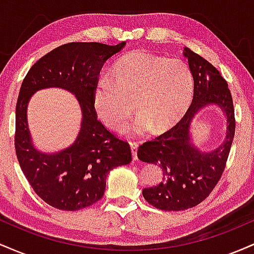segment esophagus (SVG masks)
I'll use <instances>...</instances> for the list:
<instances>
[{
	"instance_id": "obj_1",
	"label": "esophagus",
	"mask_w": 254,
	"mask_h": 254,
	"mask_svg": "<svg viewBox=\"0 0 254 254\" xmlns=\"http://www.w3.org/2000/svg\"><path fill=\"white\" fill-rule=\"evenodd\" d=\"M130 147L133 160H137V148H138V144H137V142H130Z\"/></svg>"
}]
</instances>
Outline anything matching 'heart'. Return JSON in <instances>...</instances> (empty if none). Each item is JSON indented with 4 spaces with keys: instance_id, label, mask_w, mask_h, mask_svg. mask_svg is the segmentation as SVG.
<instances>
[{
    "instance_id": "heart-1",
    "label": "heart",
    "mask_w": 254,
    "mask_h": 254,
    "mask_svg": "<svg viewBox=\"0 0 254 254\" xmlns=\"http://www.w3.org/2000/svg\"><path fill=\"white\" fill-rule=\"evenodd\" d=\"M111 81L100 78L93 89V109L110 129L130 127L136 135L170 129L190 106L194 81L190 66L180 58H164L143 50L131 51L113 64Z\"/></svg>"
}]
</instances>
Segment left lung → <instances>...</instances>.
<instances>
[{"label":"left lung","mask_w":254,"mask_h":254,"mask_svg":"<svg viewBox=\"0 0 254 254\" xmlns=\"http://www.w3.org/2000/svg\"><path fill=\"white\" fill-rule=\"evenodd\" d=\"M184 56L194 81L190 107L173 127L137 150L141 161L162 168L164 180L142 193L148 203L165 211L193 208L211 193L222 177L235 133L234 106L227 81L210 62L191 49H184ZM210 103H216L226 113L227 135L217 150L203 153L190 144V125L197 111Z\"/></svg>","instance_id":"obj_1"}]
</instances>
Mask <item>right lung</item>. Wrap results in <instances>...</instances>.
Listing matches in <instances>:
<instances>
[{"label":"right lung","instance_id":"right-lung-1","mask_svg":"<svg viewBox=\"0 0 254 254\" xmlns=\"http://www.w3.org/2000/svg\"><path fill=\"white\" fill-rule=\"evenodd\" d=\"M101 43H68L43 56L28 70L15 110V153L20 167L34 192L60 210L76 211L104 196L106 177L132 160L130 145L98 121L92 95L103 65L123 49ZM60 86L77 95L83 123L77 141L56 154H43L30 142L25 119L28 100L34 91Z\"/></svg>","mask_w":254,"mask_h":254}]
</instances>
